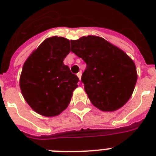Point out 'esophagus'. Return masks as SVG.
Returning <instances> with one entry per match:
<instances>
[{
  "mask_svg": "<svg viewBox=\"0 0 156 156\" xmlns=\"http://www.w3.org/2000/svg\"><path fill=\"white\" fill-rule=\"evenodd\" d=\"M77 76H78V78H79V80L81 81V78H82V73H81V72L78 73H77Z\"/></svg>",
  "mask_w": 156,
  "mask_h": 156,
  "instance_id": "esophagus-1",
  "label": "esophagus"
}]
</instances>
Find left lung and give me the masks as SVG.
I'll use <instances>...</instances> for the list:
<instances>
[{
  "label": "left lung",
  "instance_id": "obj_1",
  "mask_svg": "<svg viewBox=\"0 0 156 156\" xmlns=\"http://www.w3.org/2000/svg\"><path fill=\"white\" fill-rule=\"evenodd\" d=\"M70 42L71 51L87 64L82 81L91 104L103 112L121 108L130 99L138 79L133 60L100 36H83Z\"/></svg>",
  "mask_w": 156,
  "mask_h": 156
}]
</instances>
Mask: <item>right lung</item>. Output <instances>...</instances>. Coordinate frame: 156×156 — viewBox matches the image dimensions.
Returning a JSON list of instances; mask_svg holds the SVG:
<instances>
[{
  "mask_svg": "<svg viewBox=\"0 0 156 156\" xmlns=\"http://www.w3.org/2000/svg\"><path fill=\"white\" fill-rule=\"evenodd\" d=\"M70 52L69 40L52 36L44 40L23 65L19 86L23 98L40 115L58 116L67 108L78 78L63 61Z\"/></svg>",
  "mask_w": 156,
  "mask_h": 156,
  "instance_id": "add662e5",
  "label": "right lung"
}]
</instances>
